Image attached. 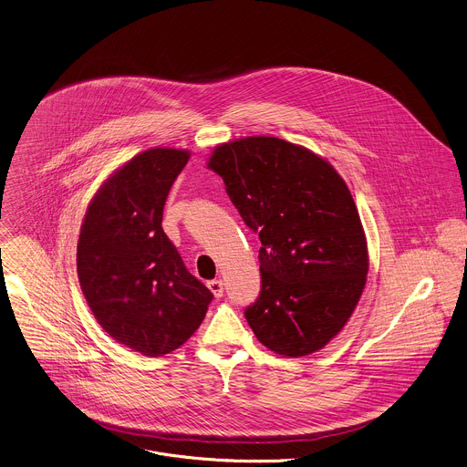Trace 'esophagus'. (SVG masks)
Returning a JSON list of instances; mask_svg holds the SVG:
<instances>
[{
  "label": "esophagus",
  "instance_id": "esophagus-1",
  "mask_svg": "<svg viewBox=\"0 0 467 467\" xmlns=\"http://www.w3.org/2000/svg\"><path fill=\"white\" fill-rule=\"evenodd\" d=\"M207 287L211 289V293H213L216 298H222V296H223V282H222V280H211V282H207Z\"/></svg>",
  "mask_w": 467,
  "mask_h": 467
}]
</instances>
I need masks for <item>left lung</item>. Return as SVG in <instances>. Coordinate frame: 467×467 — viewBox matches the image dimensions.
<instances>
[{"mask_svg":"<svg viewBox=\"0 0 467 467\" xmlns=\"http://www.w3.org/2000/svg\"><path fill=\"white\" fill-rule=\"evenodd\" d=\"M207 167L262 242V289L245 309L253 333L291 358L322 349L351 318L369 269L346 182L324 158L273 136L222 143Z\"/></svg>","mask_w":467,"mask_h":467,"instance_id":"8db88e82","label":"left lung"}]
</instances>
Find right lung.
<instances>
[{
	"label": "right lung",
	"mask_w": 467,
	"mask_h": 467,
	"mask_svg": "<svg viewBox=\"0 0 467 467\" xmlns=\"http://www.w3.org/2000/svg\"><path fill=\"white\" fill-rule=\"evenodd\" d=\"M187 161L183 149L140 152L99 187L79 231L78 278L94 318L145 357L187 342L213 300L161 229L167 194Z\"/></svg>",
	"instance_id": "right-lung-1"
}]
</instances>
